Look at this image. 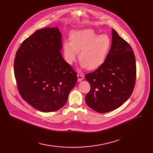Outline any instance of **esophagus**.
<instances>
[{"instance_id":"esophagus-1","label":"esophagus","mask_w":153,"mask_h":153,"mask_svg":"<svg viewBox=\"0 0 153 153\" xmlns=\"http://www.w3.org/2000/svg\"><path fill=\"white\" fill-rule=\"evenodd\" d=\"M83 79H84V75L83 74H77V79H78L79 82L81 81Z\"/></svg>"}]
</instances>
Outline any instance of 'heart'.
<instances>
[{
    "label": "heart",
    "mask_w": 153,
    "mask_h": 153,
    "mask_svg": "<svg viewBox=\"0 0 153 153\" xmlns=\"http://www.w3.org/2000/svg\"><path fill=\"white\" fill-rule=\"evenodd\" d=\"M71 40L63 43V54L69 64L74 62L79 53V59L82 68L94 70L105 61L110 50L111 42L106 34L98 35L92 29L73 31Z\"/></svg>",
    "instance_id": "b5f03b06"
}]
</instances>
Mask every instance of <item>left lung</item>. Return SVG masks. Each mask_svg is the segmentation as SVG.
<instances>
[{"label": "left lung", "instance_id": "8db88e82", "mask_svg": "<svg viewBox=\"0 0 153 153\" xmlns=\"http://www.w3.org/2000/svg\"><path fill=\"white\" fill-rule=\"evenodd\" d=\"M85 77L91 85L86 104L99 113L118 108L130 97L136 77L135 56L131 46L114 29L105 61Z\"/></svg>", "mask_w": 153, "mask_h": 153}]
</instances>
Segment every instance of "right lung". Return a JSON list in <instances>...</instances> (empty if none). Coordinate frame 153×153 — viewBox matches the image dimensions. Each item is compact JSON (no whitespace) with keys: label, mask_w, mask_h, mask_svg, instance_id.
Listing matches in <instances>:
<instances>
[{"label":"right lung","mask_w":153,"mask_h":153,"mask_svg":"<svg viewBox=\"0 0 153 153\" xmlns=\"http://www.w3.org/2000/svg\"><path fill=\"white\" fill-rule=\"evenodd\" d=\"M58 27L42 28L25 39L15 54L14 74L21 97L35 108L51 112L62 108L77 81L64 60Z\"/></svg>","instance_id":"1"}]
</instances>
